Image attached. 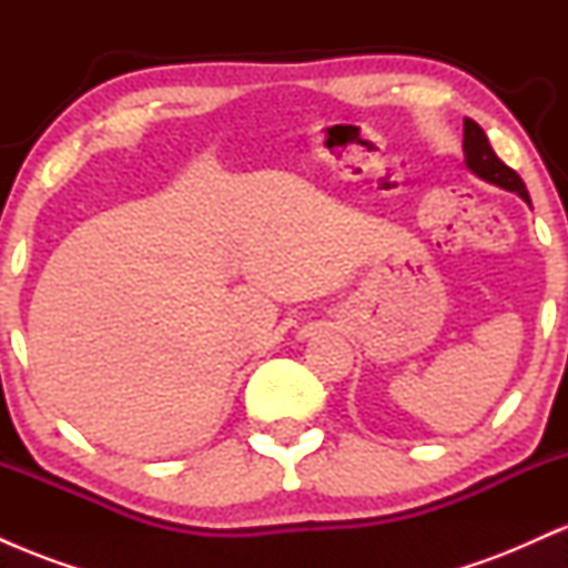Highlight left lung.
Listing matches in <instances>:
<instances>
[{"instance_id": "obj_1", "label": "left lung", "mask_w": 568, "mask_h": 568, "mask_svg": "<svg viewBox=\"0 0 568 568\" xmlns=\"http://www.w3.org/2000/svg\"><path fill=\"white\" fill-rule=\"evenodd\" d=\"M462 149H465L467 171L478 175V179L488 181V184L505 189V192L518 194L520 200H526L531 205L524 179L497 158V152L491 149V143H488L484 128H480L478 122L465 120V141H462Z\"/></svg>"}]
</instances>
